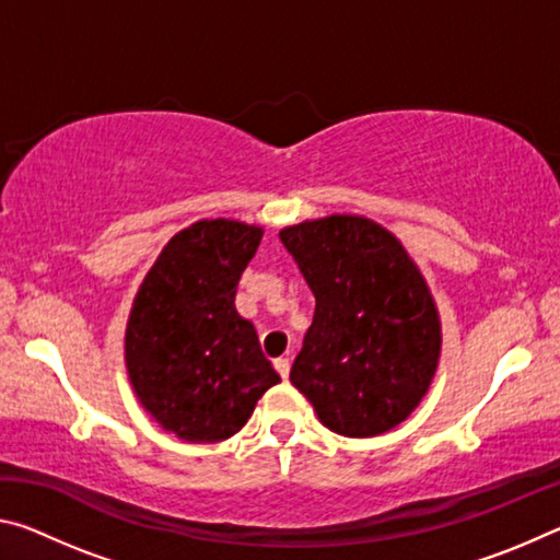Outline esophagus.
Wrapping results in <instances>:
<instances>
[{
  "label": "esophagus",
  "instance_id": "1",
  "mask_svg": "<svg viewBox=\"0 0 560 560\" xmlns=\"http://www.w3.org/2000/svg\"><path fill=\"white\" fill-rule=\"evenodd\" d=\"M273 368H277V373L281 375V381H287V377H289V371H291L289 358H277V360H273Z\"/></svg>",
  "mask_w": 560,
  "mask_h": 560
}]
</instances>
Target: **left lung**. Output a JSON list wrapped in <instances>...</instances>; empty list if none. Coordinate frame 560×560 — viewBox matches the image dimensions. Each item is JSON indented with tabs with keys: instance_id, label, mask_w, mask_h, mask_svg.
Segmentation results:
<instances>
[{
	"instance_id": "left-lung-1",
	"label": "left lung",
	"mask_w": 560,
	"mask_h": 560,
	"mask_svg": "<svg viewBox=\"0 0 560 560\" xmlns=\"http://www.w3.org/2000/svg\"><path fill=\"white\" fill-rule=\"evenodd\" d=\"M316 296L291 383L343 438H377L428 395L442 353L438 303L393 232L330 214L279 232Z\"/></svg>"
}]
</instances>
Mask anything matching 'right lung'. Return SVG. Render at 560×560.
<instances>
[{
	"label": "right lung",
	"mask_w": 560,
	"mask_h": 560,
	"mask_svg": "<svg viewBox=\"0 0 560 560\" xmlns=\"http://www.w3.org/2000/svg\"><path fill=\"white\" fill-rule=\"evenodd\" d=\"M264 230L200 220L170 240L132 299L126 368L138 402L177 440L222 442L240 432L281 377L252 320L234 308L236 283Z\"/></svg>",
	"instance_id": "add662e5"
}]
</instances>
